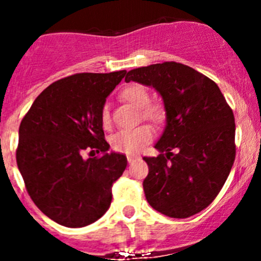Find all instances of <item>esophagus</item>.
Wrapping results in <instances>:
<instances>
[{"instance_id": "1", "label": "esophagus", "mask_w": 261, "mask_h": 261, "mask_svg": "<svg viewBox=\"0 0 261 261\" xmlns=\"http://www.w3.org/2000/svg\"><path fill=\"white\" fill-rule=\"evenodd\" d=\"M126 159H128L129 163H132L133 161H136V159H138V156H135V155H128L126 156Z\"/></svg>"}]
</instances>
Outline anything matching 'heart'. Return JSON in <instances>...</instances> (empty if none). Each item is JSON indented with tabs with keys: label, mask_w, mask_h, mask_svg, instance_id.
<instances>
[{
	"label": "heart",
	"mask_w": 261,
	"mask_h": 261,
	"mask_svg": "<svg viewBox=\"0 0 261 261\" xmlns=\"http://www.w3.org/2000/svg\"><path fill=\"white\" fill-rule=\"evenodd\" d=\"M121 98L135 107L141 108L144 119L150 120L154 124H161L165 120V110L159 105H151L150 93L142 85H130L121 93ZM100 120L105 128L110 126L111 116L108 106H103L100 111ZM154 137L153 129L149 125H140L135 129L120 130L111 138L112 149L119 153L136 154L141 151L147 144H150Z\"/></svg>",
	"instance_id": "obj_1"
}]
</instances>
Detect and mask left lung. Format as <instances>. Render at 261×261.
<instances>
[{
    "mask_svg": "<svg viewBox=\"0 0 261 261\" xmlns=\"http://www.w3.org/2000/svg\"><path fill=\"white\" fill-rule=\"evenodd\" d=\"M130 81L154 87L165 103L166 128L155 144L161 154L144 156L147 202L167 217L188 218L212 204L231 171L232 110L216 82L179 62L133 69Z\"/></svg>",
    "mask_w": 261,
    "mask_h": 261,
    "instance_id": "obj_1",
    "label": "left lung"
}]
</instances>
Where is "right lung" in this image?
<instances>
[{"label":"right lung","instance_id":"right-lung-1","mask_svg":"<svg viewBox=\"0 0 261 261\" xmlns=\"http://www.w3.org/2000/svg\"><path fill=\"white\" fill-rule=\"evenodd\" d=\"M125 74L77 73L56 81L20 123L18 168L32 201L59 225L84 227L110 208L126 156L108 153L100 111ZM85 151L101 156L84 160Z\"/></svg>","mask_w":261,"mask_h":261}]
</instances>
